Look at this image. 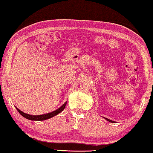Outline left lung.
I'll return each instance as SVG.
<instances>
[{"label": "left lung", "mask_w": 153, "mask_h": 153, "mask_svg": "<svg viewBox=\"0 0 153 153\" xmlns=\"http://www.w3.org/2000/svg\"><path fill=\"white\" fill-rule=\"evenodd\" d=\"M105 118V119L107 120L108 121H109V122H110V123H115L114 121H112V120H110V119H108V118Z\"/></svg>", "instance_id": "1"}]
</instances>
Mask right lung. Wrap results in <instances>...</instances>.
Here are the masks:
<instances>
[{
  "instance_id": "add662e5",
  "label": "right lung",
  "mask_w": 153,
  "mask_h": 153,
  "mask_svg": "<svg viewBox=\"0 0 153 153\" xmlns=\"http://www.w3.org/2000/svg\"><path fill=\"white\" fill-rule=\"evenodd\" d=\"M66 104H67V101L63 104V105L61 106V107L59 108V109H57V110L53 111L50 113H48V114H42V115H38V116L28 114H26V113L23 112V111H22L21 110H19V109L17 108L16 107V108L17 109V110L18 111V112L20 113L22 116H24V118H27V119H28V120H44L49 119V118H52L53 116L59 114V113L61 112V111L64 110L65 106H66Z\"/></svg>"
}]
</instances>
